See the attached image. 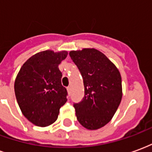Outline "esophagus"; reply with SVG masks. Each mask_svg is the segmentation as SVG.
I'll return each instance as SVG.
<instances>
[{
    "instance_id": "34e87169",
    "label": "esophagus",
    "mask_w": 152,
    "mask_h": 152,
    "mask_svg": "<svg viewBox=\"0 0 152 152\" xmlns=\"http://www.w3.org/2000/svg\"><path fill=\"white\" fill-rule=\"evenodd\" d=\"M66 90H67V93L70 94V93H71V90H72V88L69 86V87H67V88H66Z\"/></svg>"
}]
</instances>
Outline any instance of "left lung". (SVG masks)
<instances>
[{"label": "left lung", "instance_id": "1", "mask_svg": "<svg viewBox=\"0 0 152 152\" xmlns=\"http://www.w3.org/2000/svg\"><path fill=\"white\" fill-rule=\"evenodd\" d=\"M83 78L85 96L75 103L77 121L96 130L111 121L122 99L121 73L104 53L94 48L70 51Z\"/></svg>", "mask_w": 152, "mask_h": 152}]
</instances>
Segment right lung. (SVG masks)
Masks as SVG:
<instances>
[{
  "mask_svg": "<svg viewBox=\"0 0 152 152\" xmlns=\"http://www.w3.org/2000/svg\"><path fill=\"white\" fill-rule=\"evenodd\" d=\"M67 51L45 50L32 55L22 66L15 81V93L22 113L31 123L46 127L54 123L66 102L58 65Z\"/></svg>",
  "mask_w": 152,
  "mask_h": 152,
  "instance_id": "right-lung-1",
  "label": "right lung"
}]
</instances>
